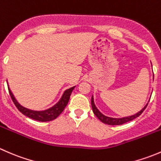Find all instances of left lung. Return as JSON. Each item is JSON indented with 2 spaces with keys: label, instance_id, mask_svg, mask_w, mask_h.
<instances>
[{
  "label": "left lung",
  "instance_id": "left-lung-1",
  "mask_svg": "<svg viewBox=\"0 0 161 161\" xmlns=\"http://www.w3.org/2000/svg\"><path fill=\"white\" fill-rule=\"evenodd\" d=\"M149 101H150V100H149ZM91 105H92V111H93L94 114H95L96 116L98 118V119H100L102 122L107 125H123L126 122H129V121H130L131 120L135 119V118H136L137 117H139V115L144 111V110L146 109V108H147V105H148V103L145 105V107H144L141 111L137 112V113L135 114L130 115V116L127 117H123V118H111V117H108L103 114L101 112L97 109V107H96L95 103H94L93 96H92V99H91Z\"/></svg>",
  "mask_w": 161,
  "mask_h": 161
}]
</instances>
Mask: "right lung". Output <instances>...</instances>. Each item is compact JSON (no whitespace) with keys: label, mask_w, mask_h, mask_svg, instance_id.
Returning <instances> with one entry per match:
<instances>
[{"label":"right lung","mask_w":161,"mask_h":161,"mask_svg":"<svg viewBox=\"0 0 161 161\" xmlns=\"http://www.w3.org/2000/svg\"><path fill=\"white\" fill-rule=\"evenodd\" d=\"M8 86V90L10 96L12 99L13 102H14V105L16 106V108L19 109V111L21 113L23 114L25 116L29 117V118H32V119L36 120V121H42V122H45V121H50L52 120H54L55 118H58L62 111H64V109L65 108V107L67 106L68 103L69 101V99H70V96L71 94V92L74 90L75 87L73 86L71 88L68 89L64 92V93L61 96V99L58 100V103L56 104L53 105L51 108H48L47 110H43V111H34V110L29 109V108H25V107L22 106L19 102L17 101V100L14 97V94L12 93L11 90Z\"/></svg>","instance_id":"1"}]
</instances>
